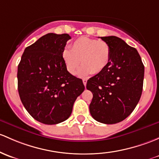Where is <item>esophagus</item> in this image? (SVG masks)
<instances>
[{
	"instance_id": "obj_1",
	"label": "esophagus",
	"mask_w": 159,
	"mask_h": 159,
	"mask_svg": "<svg viewBox=\"0 0 159 159\" xmlns=\"http://www.w3.org/2000/svg\"><path fill=\"white\" fill-rule=\"evenodd\" d=\"M83 84H84V86H86V84H87V79H86V78H84V79H83Z\"/></svg>"
}]
</instances>
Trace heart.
<instances>
[{"instance_id":"1","label":"heart","mask_w":159,"mask_h":159,"mask_svg":"<svg viewBox=\"0 0 159 159\" xmlns=\"http://www.w3.org/2000/svg\"><path fill=\"white\" fill-rule=\"evenodd\" d=\"M62 58L68 71L74 75L78 68L81 60L80 74L88 75L99 74L109 65L111 59L110 45L103 40L89 37H80L70 46V49H65Z\"/></svg>"}]
</instances>
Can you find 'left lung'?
I'll use <instances>...</instances> for the list:
<instances>
[{
  "label": "left lung",
  "instance_id": "8db88e82",
  "mask_svg": "<svg viewBox=\"0 0 159 159\" xmlns=\"http://www.w3.org/2000/svg\"><path fill=\"white\" fill-rule=\"evenodd\" d=\"M111 49L107 68L89 78L87 89L93 93L89 109L100 123L114 124L133 111L143 92L144 66L135 48L114 36L101 37Z\"/></svg>",
  "mask_w": 159,
  "mask_h": 159
}]
</instances>
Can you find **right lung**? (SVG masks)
I'll use <instances>...</instances> for the list:
<instances>
[{"label":"right lung","instance_id":"add662e5","mask_svg":"<svg viewBox=\"0 0 159 159\" xmlns=\"http://www.w3.org/2000/svg\"><path fill=\"white\" fill-rule=\"evenodd\" d=\"M67 33H48L24 50L18 65V92L35 120L47 125L68 119L84 90L82 80L70 74L62 58Z\"/></svg>","mask_w":159,"mask_h":159}]
</instances>
